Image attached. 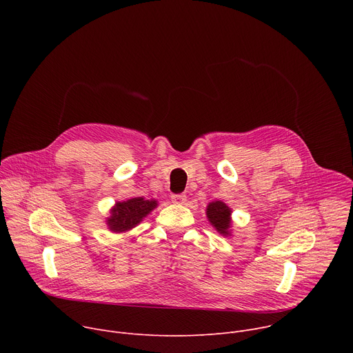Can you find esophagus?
I'll use <instances>...</instances> for the list:
<instances>
[{
    "instance_id": "34e87169",
    "label": "esophagus",
    "mask_w": 353,
    "mask_h": 353,
    "mask_svg": "<svg viewBox=\"0 0 353 353\" xmlns=\"http://www.w3.org/2000/svg\"><path fill=\"white\" fill-rule=\"evenodd\" d=\"M185 201H187V195L185 194H174V195H172V203L173 204L183 205Z\"/></svg>"
}]
</instances>
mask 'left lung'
Here are the masks:
<instances>
[{"instance_id":"obj_1","label":"left lung","mask_w":353,"mask_h":353,"mask_svg":"<svg viewBox=\"0 0 353 353\" xmlns=\"http://www.w3.org/2000/svg\"><path fill=\"white\" fill-rule=\"evenodd\" d=\"M232 210L222 201H212L207 207V218L211 225L223 236H230Z\"/></svg>"}]
</instances>
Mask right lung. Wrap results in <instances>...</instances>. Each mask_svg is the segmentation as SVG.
Listing matches in <instances>:
<instances>
[{
	"label": "right lung",
	"instance_id": "1",
	"mask_svg": "<svg viewBox=\"0 0 353 353\" xmlns=\"http://www.w3.org/2000/svg\"><path fill=\"white\" fill-rule=\"evenodd\" d=\"M158 207L157 199H145L142 196H135L123 203H116L110 211V216L106 223L109 229L114 233L128 232L135 228L148 214L152 212Z\"/></svg>",
	"mask_w": 353,
	"mask_h": 353
}]
</instances>
